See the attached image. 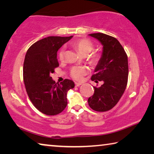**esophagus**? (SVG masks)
<instances>
[{
    "mask_svg": "<svg viewBox=\"0 0 154 154\" xmlns=\"http://www.w3.org/2000/svg\"><path fill=\"white\" fill-rule=\"evenodd\" d=\"M81 85H82V83H75V86L76 87H79Z\"/></svg>",
    "mask_w": 154,
    "mask_h": 154,
    "instance_id": "obj_1",
    "label": "esophagus"
}]
</instances>
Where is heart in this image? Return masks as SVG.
<instances>
[{"mask_svg":"<svg viewBox=\"0 0 154 154\" xmlns=\"http://www.w3.org/2000/svg\"><path fill=\"white\" fill-rule=\"evenodd\" d=\"M71 45L75 48L83 56L88 55L94 49L93 43L88 38H80V39L72 41L71 43ZM64 48H62L60 49L58 54V58L60 60H63L64 57ZM89 61L90 64L96 65L98 64L101 59V55L99 53H93L89 55ZM88 69L83 66H74L70 70V74L74 79L81 81L84 75L87 74Z\"/></svg>","mask_w":154,"mask_h":154,"instance_id":"1","label":"heart"}]
</instances>
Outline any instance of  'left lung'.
I'll return each mask as SVG.
<instances>
[{
    "label": "left lung",
    "instance_id": "1",
    "mask_svg": "<svg viewBox=\"0 0 154 154\" xmlns=\"http://www.w3.org/2000/svg\"><path fill=\"white\" fill-rule=\"evenodd\" d=\"M103 46L100 62L91 79L103 82L100 87H94V93L88 98V105L96 111L111 109L118 103L126 90L128 75V56L118 39L103 33L90 34Z\"/></svg>",
    "mask_w": 154,
    "mask_h": 154
}]
</instances>
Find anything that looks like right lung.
Masks as SVG:
<instances>
[{
	"label": "right lung",
	"mask_w": 154,
	"mask_h": 154,
	"mask_svg": "<svg viewBox=\"0 0 154 154\" xmlns=\"http://www.w3.org/2000/svg\"><path fill=\"white\" fill-rule=\"evenodd\" d=\"M71 36H48L36 41L25 56L23 78L28 97L43 114L56 116L67 105V92L75 87L72 80L57 83L50 76L59 66L57 51Z\"/></svg>",
	"instance_id": "1"
}]
</instances>
